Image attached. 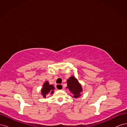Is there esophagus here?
Segmentation results:
<instances>
[{
	"label": "esophagus",
	"mask_w": 127,
	"mask_h": 127,
	"mask_svg": "<svg viewBox=\"0 0 127 127\" xmlns=\"http://www.w3.org/2000/svg\"><path fill=\"white\" fill-rule=\"evenodd\" d=\"M56 88L58 90H61L63 89V86L62 85H61V84H57L56 85Z\"/></svg>",
	"instance_id": "obj_1"
}]
</instances>
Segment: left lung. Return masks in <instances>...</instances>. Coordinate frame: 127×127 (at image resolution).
<instances>
[{
    "mask_svg": "<svg viewBox=\"0 0 127 127\" xmlns=\"http://www.w3.org/2000/svg\"><path fill=\"white\" fill-rule=\"evenodd\" d=\"M67 87L66 88H68L69 91L73 94L72 97L74 98L79 97L81 95L80 93L83 92V89L77 79L74 76H72L67 80Z\"/></svg>",
    "mask_w": 127,
    "mask_h": 127,
    "instance_id": "8db88e82",
    "label": "left lung"
}]
</instances>
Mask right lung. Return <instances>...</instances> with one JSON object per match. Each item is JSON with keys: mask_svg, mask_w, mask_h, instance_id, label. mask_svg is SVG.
<instances>
[{"mask_svg": "<svg viewBox=\"0 0 127 127\" xmlns=\"http://www.w3.org/2000/svg\"><path fill=\"white\" fill-rule=\"evenodd\" d=\"M55 90V87L52 85H50L48 81H46L43 85V87L41 89V93L43 96L45 98L46 96L48 94H52L53 93V90Z\"/></svg>", "mask_w": 127, "mask_h": 127, "instance_id": "1", "label": "right lung"}]
</instances>
